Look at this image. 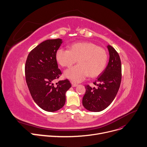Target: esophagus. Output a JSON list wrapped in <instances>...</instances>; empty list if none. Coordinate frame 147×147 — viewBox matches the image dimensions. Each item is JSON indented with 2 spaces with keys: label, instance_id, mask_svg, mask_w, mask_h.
I'll use <instances>...</instances> for the list:
<instances>
[{
  "label": "esophagus",
  "instance_id": "34e87169",
  "mask_svg": "<svg viewBox=\"0 0 147 147\" xmlns=\"http://www.w3.org/2000/svg\"><path fill=\"white\" fill-rule=\"evenodd\" d=\"M77 84H76V83H73V82H72L71 83V86H72V87H76V86H77Z\"/></svg>",
  "mask_w": 147,
  "mask_h": 147
}]
</instances>
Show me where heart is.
Listing matches in <instances>:
<instances>
[{
  "mask_svg": "<svg viewBox=\"0 0 147 147\" xmlns=\"http://www.w3.org/2000/svg\"><path fill=\"white\" fill-rule=\"evenodd\" d=\"M56 60L64 67H71L77 60L79 65L67 70L64 76L74 82L79 83L88 76L94 78L103 73L107 64V54L103 48L93 42H79L73 43L69 50L58 49Z\"/></svg>",
  "mask_w": 147,
  "mask_h": 147,
  "instance_id": "b5f03b06",
  "label": "heart"
}]
</instances>
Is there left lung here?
<instances>
[{
	"instance_id": "obj_1",
	"label": "left lung",
	"mask_w": 147,
	"mask_h": 147,
	"mask_svg": "<svg viewBox=\"0 0 147 147\" xmlns=\"http://www.w3.org/2000/svg\"><path fill=\"white\" fill-rule=\"evenodd\" d=\"M109 60L103 73L97 77L93 84L96 87L87 85L82 103L85 108L91 112H100L113 102L119 90L121 79L122 67L119 55L114 48L107 46Z\"/></svg>"
}]
</instances>
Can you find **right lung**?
I'll return each instance as SVG.
<instances>
[{
	"label": "right lung",
	"instance_id": "obj_1",
	"mask_svg": "<svg viewBox=\"0 0 147 147\" xmlns=\"http://www.w3.org/2000/svg\"><path fill=\"white\" fill-rule=\"evenodd\" d=\"M61 39L48 40L29 53L25 63L26 82L36 105L47 112L60 109L65 102V93L71 87L67 79L53 82L61 74L58 67L56 53L61 45Z\"/></svg>",
	"mask_w": 147,
	"mask_h": 147
}]
</instances>
